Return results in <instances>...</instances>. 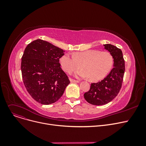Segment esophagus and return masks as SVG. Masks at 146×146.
<instances>
[{
    "label": "esophagus",
    "instance_id": "34e87169",
    "mask_svg": "<svg viewBox=\"0 0 146 146\" xmlns=\"http://www.w3.org/2000/svg\"><path fill=\"white\" fill-rule=\"evenodd\" d=\"M69 79H70V82H72V83H79V81H78V80H74V79H71V78H70Z\"/></svg>",
    "mask_w": 146,
    "mask_h": 146
}]
</instances>
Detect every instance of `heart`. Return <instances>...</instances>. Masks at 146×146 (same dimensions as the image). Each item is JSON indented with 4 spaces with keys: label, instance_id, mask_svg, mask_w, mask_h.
Listing matches in <instances>:
<instances>
[{
    "label": "heart",
    "instance_id": "obj_1",
    "mask_svg": "<svg viewBox=\"0 0 146 146\" xmlns=\"http://www.w3.org/2000/svg\"><path fill=\"white\" fill-rule=\"evenodd\" d=\"M60 63L67 72H72L80 66L82 69L76 72V76L98 81L104 78L110 72L113 58L108 51L91 50L76 52L74 55L66 54L61 58Z\"/></svg>",
    "mask_w": 146,
    "mask_h": 146
}]
</instances>
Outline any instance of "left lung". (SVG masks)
Here are the masks:
<instances>
[{
    "label": "left lung",
    "instance_id": "1",
    "mask_svg": "<svg viewBox=\"0 0 146 146\" xmlns=\"http://www.w3.org/2000/svg\"><path fill=\"white\" fill-rule=\"evenodd\" d=\"M104 46L113 57V67L101 82L92 83L89 90L84 94L85 100L94 105L106 104L117 96L122 86L125 72V61L121 49L110 44Z\"/></svg>",
    "mask_w": 146,
    "mask_h": 146
}]
</instances>
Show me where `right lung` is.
I'll return each instance as SVG.
<instances>
[{
	"instance_id": "add662e5",
	"label": "right lung",
	"mask_w": 146,
	"mask_h": 146,
	"mask_svg": "<svg viewBox=\"0 0 146 146\" xmlns=\"http://www.w3.org/2000/svg\"><path fill=\"white\" fill-rule=\"evenodd\" d=\"M64 51L40 39L29 43L22 57V79L28 92L43 105L56 102L70 83L60 67Z\"/></svg>"
}]
</instances>
